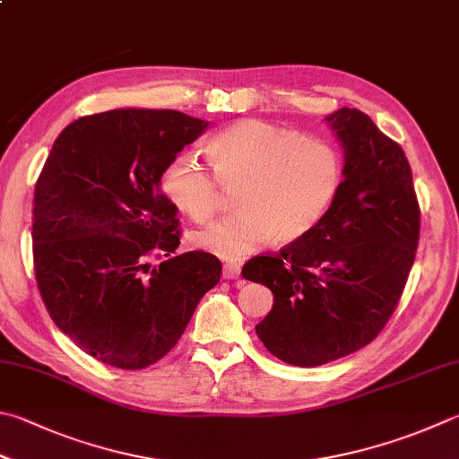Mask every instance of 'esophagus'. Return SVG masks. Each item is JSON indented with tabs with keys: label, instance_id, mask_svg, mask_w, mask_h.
<instances>
[{
	"label": "esophagus",
	"instance_id": "esophagus-1",
	"mask_svg": "<svg viewBox=\"0 0 459 459\" xmlns=\"http://www.w3.org/2000/svg\"><path fill=\"white\" fill-rule=\"evenodd\" d=\"M239 265L238 264H226L223 265V278L226 280H238L239 278Z\"/></svg>",
	"mask_w": 459,
	"mask_h": 459
}]
</instances>
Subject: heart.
<instances>
[{
    "instance_id": "heart-1",
    "label": "heart",
    "mask_w": 459,
    "mask_h": 459,
    "mask_svg": "<svg viewBox=\"0 0 459 459\" xmlns=\"http://www.w3.org/2000/svg\"><path fill=\"white\" fill-rule=\"evenodd\" d=\"M213 171L194 153H179L161 174V189L194 221L220 212L223 189L236 192L239 213L192 236L197 249L228 262L267 241L293 244L314 231L340 194L345 163L333 143L291 127L241 119L210 142Z\"/></svg>"
}]
</instances>
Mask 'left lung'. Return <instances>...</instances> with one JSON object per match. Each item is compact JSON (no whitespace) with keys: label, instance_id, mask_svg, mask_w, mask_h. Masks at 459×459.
I'll list each match as a JSON object with an SVG mask.
<instances>
[{"label":"left lung","instance_id":"1","mask_svg":"<svg viewBox=\"0 0 459 459\" xmlns=\"http://www.w3.org/2000/svg\"><path fill=\"white\" fill-rule=\"evenodd\" d=\"M342 142L345 176L319 226L241 270L273 293L255 325L267 351L316 368L366 348L390 322L416 259L420 204L400 143L359 109L327 116Z\"/></svg>","mask_w":459,"mask_h":459}]
</instances>
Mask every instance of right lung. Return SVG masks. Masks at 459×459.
<instances>
[{
    "label": "right lung",
    "mask_w": 459,
    "mask_h": 459,
    "mask_svg": "<svg viewBox=\"0 0 459 459\" xmlns=\"http://www.w3.org/2000/svg\"><path fill=\"white\" fill-rule=\"evenodd\" d=\"M207 122L174 109H111L57 135L33 194V270L54 324L103 364L143 369L174 348L221 278L207 252L176 255L168 163ZM164 257L158 268L152 258Z\"/></svg>",
    "instance_id": "right-lung-1"
}]
</instances>
